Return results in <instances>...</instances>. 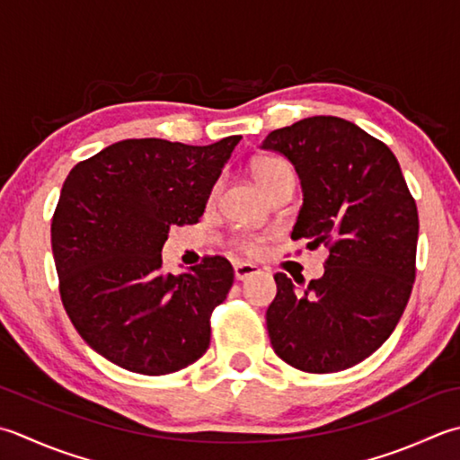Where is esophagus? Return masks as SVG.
<instances>
[{"label":"esophagus","instance_id":"34e87169","mask_svg":"<svg viewBox=\"0 0 460 460\" xmlns=\"http://www.w3.org/2000/svg\"><path fill=\"white\" fill-rule=\"evenodd\" d=\"M233 269H235L237 281H245V279L259 273V269L253 263H243V261H237V263L233 265Z\"/></svg>","mask_w":460,"mask_h":460}]
</instances>
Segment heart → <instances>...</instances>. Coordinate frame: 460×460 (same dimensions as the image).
<instances>
[{
    "mask_svg": "<svg viewBox=\"0 0 460 460\" xmlns=\"http://www.w3.org/2000/svg\"><path fill=\"white\" fill-rule=\"evenodd\" d=\"M251 169H253V177L257 179V183L261 185L263 191H267L269 187L277 183L279 179L293 177L291 165L287 164L285 159H279V157H259L253 161V167ZM217 189H219V183H215L211 189V197L217 195ZM263 241L265 237L261 235H241L237 239V247L249 255H255L259 253L261 247H263Z\"/></svg>",
    "mask_w": 460,
    "mask_h": 460,
    "instance_id": "b5f03b06",
    "label": "heart"
}]
</instances>
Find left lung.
<instances>
[{"mask_svg":"<svg viewBox=\"0 0 460 460\" xmlns=\"http://www.w3.org/2000/svg\"><path fill=\"white\" fill-rule=\"evenodd\" d=\"M291 161L303 207L291 239L327 247L325 273L296 289L275 275L267 309L275 353L305 373H337L373 355L397 327L415 283L417 203L397 157L355 123L314 115L267 135Z\"/></svg>","mask_w":460,"mask_h":460,"instance_id":"left-lung-1","label":"left lung"}]
</instances>
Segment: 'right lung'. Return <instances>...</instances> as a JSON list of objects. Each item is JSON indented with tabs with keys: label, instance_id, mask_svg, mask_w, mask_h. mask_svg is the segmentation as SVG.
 Segmentation results:
<instances>
[{
	"label": "right lung",
	"instance_id": "obj_1",
	"mask_svg": "<svg viewBox=\"0 0 460 460\" xmlns=\"http://www.w3.org/2000/svg\"><path fill=\"white\" fill-rule=\"evenodd\" d=\"M239 141L125 139L69 171L51 219L59 295L81 339L107 361L167 375L209 347L233 267L215 255L165 275L161 249L171 225L199 221Z\"/></svg>",
	"mask_w": 460,
	"mask_h": 460
}]
</instances>
